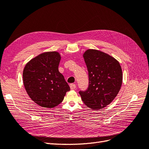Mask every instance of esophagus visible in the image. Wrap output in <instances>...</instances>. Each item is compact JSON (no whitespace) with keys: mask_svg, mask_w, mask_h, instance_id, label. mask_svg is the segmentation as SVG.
Instances as JSON below:
<instances>
[{"mask_svg":"<svg viewBox=\"0 0 149 149\" xmlns=\"http://www.w3.org/2000/svg\"><path fill=\"white\" fill-rule=\"evenodd\" d=\"M70 87L72 90H74V89L76 88V85L75 84H70Z\"/></svg>","mask_w":149,"mask_h":149,"instance_id":"1","label":"esophagus"}]
</instances>
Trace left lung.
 <instances>
[{
    "label": "left lung",
    "mask_w": 149,
    "mask_h": 149,
    "mask_svg": "<svg viewBox=\"0 0 149 149\" xmlns=\"http://www.w3.org/2000/svg\"><path fill=\"white\" fill-rule=\"evenodd\" d=\"M88 72V87L79 91L84 103L93 110L103 109L116 98L122 84V68L116 58L95 49L83 54Z\"/></svg>",
    "instance_id": "left-lung-1"
}]
</instances>
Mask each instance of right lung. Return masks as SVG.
Instances as JSON below:
<instances>
[{
  "instance_id": "obj_1",
  "label": "right lung",
  "mask_w": 149,
  "mask_h": 149,
  "mask_svg": "<svg viewBox=\"0 0 149 149\" xmlns=\"http://www.w3.org/2000/svg\"><path fill=\"white\" fill-rule=\"evenodd\" d=\"M61 59L56 51L44 52L31 59L24 69L25 90L30 98L42 107H56L70 89L58 71Z\"/></svg>"
}]
</instances>
